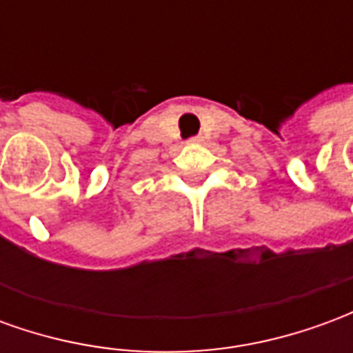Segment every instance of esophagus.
<instances>
[{"mask_svg":"<svg viewBox=\"0 0 353 353\" xmlns=\"http://www.w3.org/2000/svg\"><path fill=\"white\" fill-rule=\"evenodd\" d=\"M200 141H202V138H191V139H189V143H192V145H194V143H200Z\"/></svg>","mask_w":353,"mask_h":353,"instance_id":"34e87169","label":"esophagus"}]
</instances>
